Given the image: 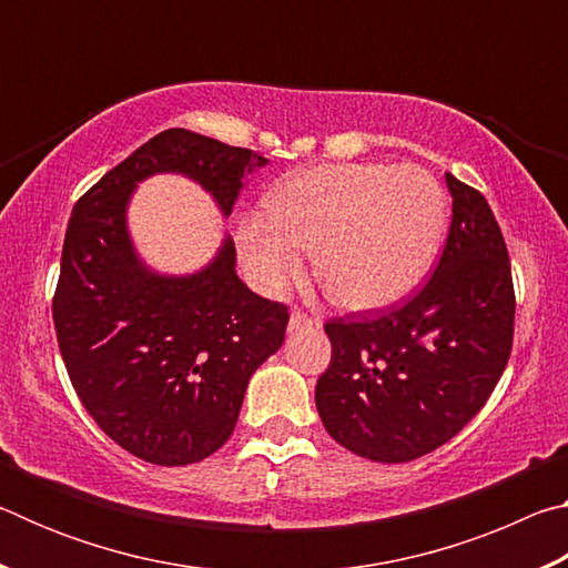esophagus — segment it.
<instances>
[{"label":"esophagus","instance_id":"34e87169","mask_svg":"<svg viewBox=\"0 0 568 568\" xmlns=\"http://www.w3.org/2000/svg\"><path fill=\"white\" fill-rule=\"evenodd\" d=\"M313 325H318V321L311 318V315H305L303 311H293L291 313V323H287V331H303V328H313Z\"/></svg>","mask_w":568,"mask_h":568}]
</instances>
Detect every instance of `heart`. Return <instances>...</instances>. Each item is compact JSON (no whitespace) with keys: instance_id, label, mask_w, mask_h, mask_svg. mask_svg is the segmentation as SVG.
<instances>
[{"instance_id":"obj_1","label":"heart","mask_w":568,"mask_h":568,"mask_svg":"<svg viewBox=\"0 0 568 568\" xmlns=\"http://www.w3.org/2000/svg\"><path fill=\"white\" fill-rule=\"evenodd\" d=\"M444 220V192L426 170L321 165L277 182L267 215L240 220L237 250L253 281L281 293L315 247L323 291L351 311H378L426 277Z\"/></svg>"}]
</instances>
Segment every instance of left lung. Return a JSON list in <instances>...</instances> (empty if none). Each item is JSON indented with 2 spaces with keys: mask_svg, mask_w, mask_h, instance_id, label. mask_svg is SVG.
<instances>
[{
  "mask_svg": "<svg viewBox=\"0 0 568 568\" xmlns=\"http://www.w3.org/2000/svg\"><path fill=\"white\" fill-rule=\"evenodd\" d=\"M454 217L430 281L376 318L325 323L333 355L315 406L343 448L406 464L484 408L511 355L516 297L486 197L446 172Z\"/></svg>",
  "mask_w": 568,
  "mask_h": 568,
  "instance_id": "obj_1",
  "label": "left lung"
}]
</instances>
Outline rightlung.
Returning a JSON list of instances; mask_svg holds the SVG:
<instances>
[{
  "label": "right lung",
  "mask_w": 568,
  "mask_h": 568,
  "mask_svg": "<svg viewBox=\"0 0 568 568\" xmlns=\"http://www.w3.org/2000/svg\"><path fill=\"white\" fill-rule=\"evenodd\" d=\"M263 165L253 150L165 130L72 210L52 303L57 343L94 423L148 464H197L225 444L250 376L285 341L287 307L240 281L230 235L195 273L152 271L130 237V197L142 180L175 172L227 217L243 178Z\"/></svg>",
  "instance_id": "right-lung-1"
}]
</instances>
